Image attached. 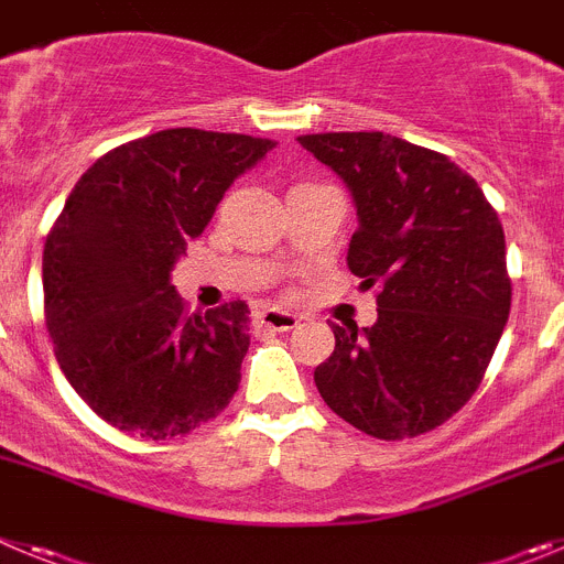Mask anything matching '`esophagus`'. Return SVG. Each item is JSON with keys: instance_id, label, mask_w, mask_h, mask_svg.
<instances>
[{"instance_id": "1", "label": "esophagus", "mask_w": 564, "mask_h": 564, "mask_svg": "<svg viewBox=\"0 0 564 564\" xmlns=\"http://www.w3.org/2000/svg\"><path fill=\"white\" fill-rule=\"evenodd\" d=\"M257 322L273 333H288L299 325V316L291 311H279V307H265L257 313Z\"/></svg>"}]
</instances>
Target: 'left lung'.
I'll use <instances>...</instances> for the list:
<instances>
[{"label": "left lung", "mask_w": 564, "mask_h": 564, "mask_svg": "<svg viewBox=\"0 0 564 564\" xmlns=\"http://www.w3.org/2000/svg\"><path fill=\"white\" fill-rule=\"evenodd\" d=\"M347 183L358 228L347 265L378 288V322L333 325L313 372L325 403L378 441L449 421L480 387L511 311L506 234L471 174L383 132L296 138Z\"/></svg>", "instance_id": "obj_1"}]
</instances>
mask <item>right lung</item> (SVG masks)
Returning a JSON list of instances; mask_svg holds the SVG:
<instances>
[{"label":"right lung","instance_id":"right-lung-1","mask_svg":"<svg viewBox=\"0 0 564 564\" xmlns=\"http://www.w3.org/2000/svg\"><path fill=\"white\" fill-rule=\"evenodd\" d=\"M268 138L163 129L101 154L44 242V325L69 387L115 430L166 441L228 406L248 352V305L188 313L174 262L212 223Z\"/></svg>","mask_w":564,"mask_h":564}]
</instances>
